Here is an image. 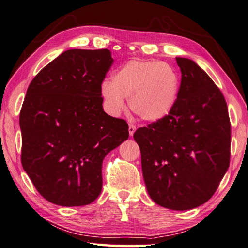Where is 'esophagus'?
I'll return each mask as SVG.
<instances>
[{
  "label": "esophagus",
  "mask_w": 248,
  "mask_h": 248,
  "mask_svg": "<svg viewBox=\"0 0 248 248\" xmlns=\"http://www.w3.org/2000/svg\"><path fill=\"white\" fill-rule=\"evenodd\" d=\"M136 130H137V128H136V126L134 125H132V124H129V126H128V131H129V134H130V137H132L133 134H134V132H136Z\"/></svg>",
  "instance_id": "obj_1"
}]
</instances>
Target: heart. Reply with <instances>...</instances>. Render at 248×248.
I'll list each match as a JSON object with an SVG mask.
<instances>
[{
  "mask_svg": "<svg viewBox=\"0 0 248 248\" xmlns=\"http://www.w3.org/2000/svg\"><path fill=\"white\" fill-rule=\"evenodd\" d=\"M180 91L178 73L166 63L133 59L115 71L112 80H104L100 93L108 110L118 115L129 97L131 110L147 122H157L174 109Z\"/></svg>",
  "mask_w": 248,
  "mask_h": 248,
  "instance_id": "heart-1",
  "label": "heart"
}]
</instances>
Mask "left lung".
I'll use <instances>...</instances> for the list:
<instances>
[{"label":"left lung","instance_id":"left-lung-1","mask_svg":"<svg viewBox=\"0 0 248 248\" xmlns=\"http://www.w3.org/2000/svg\"><path fill=\"white\" fill-rule=\"evenodd\" d=\"M176 61L182 78L174 109L133 138L150 198L183 211L211 199L227 172L231 123L226 99L208 74L190 59Z\"/></svg>","mask_w":248,"mask_h":248}]
</instances>
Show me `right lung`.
Masks as SVG:
<instances>
[{
	"instance_id": "1",
	"label": "right lung",
	"mask_w": 248,
	"mask_h": 248,
	"mask_svg": "<svg viewBox=\"0 0 248 248\" xmlns=\"http://www.w3.org/2000/svg\"><path fill=\"white\" fill-rule=\"evenodd\" d=\"M108 49H69L33 78L19 115L21 164L36 189L63 207L101 192L102 161L129 137L128 124L102 108Z\"/></svg>"
}]
</instances>
